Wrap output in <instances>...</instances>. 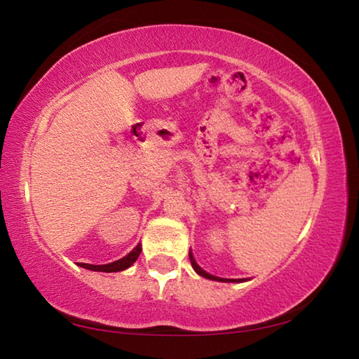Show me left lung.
Instances as JSON below:
<instances>
[{"instance_id": "1", "label": "left lung", "mask_w": 359, "mask_h": 359, "mask_svg": "<svg viewBox=\"0 0 359 359\" xmlns=\"http://www.w3.org/2000/svg\"><path fill=\"white\" fill-rule=\"evenodd\" d=\"M190 263H191V266H193V269L196 271L199 276H203V277H205V278H210V280H217V282H244V278H220V277H215V276L208 274V272L203 271L201 267H199V266L196 264V261H194L191 253H190Z\"/></svg>"}]
</instances>
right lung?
I'll use <instances>...</instances> for the list:
<instances>
[{"mask_svg": "<svg viewBox=\"0 0 359 359\" xmlns=\"http://www.w3.org/2000/svg\"><path fill=\"white\" fill-rule=\"evenodd\" d=\"M142 247L141 244H137L135 247V250L130 252L126 257H123L118 261H114V263H109V264H85V263H79V266L81 267H85V269H90V271H98V272H118V271H123V269H128V267L135 263V261L137 259L139 253H141Z\"/></svg>", "mask_w": 359, "mask_h": 359, "instance_id": "obj_1", "label": "right lung"}]
</instances>
